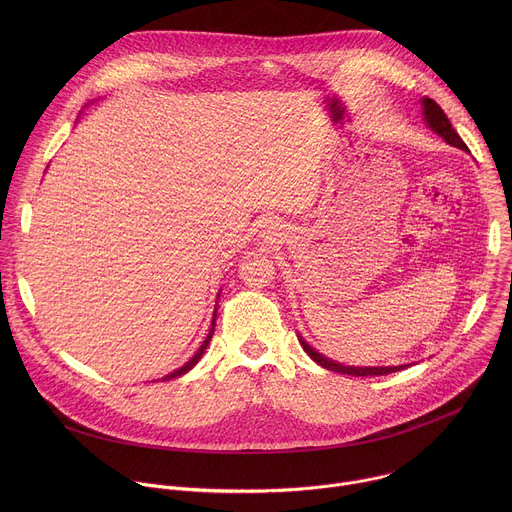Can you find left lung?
<instances>
[{
    "label": "left lung",
    "mask_w": 512,
    "mask_h": 512,
    "mask_svg": "<svg viewBox=\"0 0 512 512\" xmlns=\"http://www.w3.org/2000/svg\"><path fill=\"white\" fill-rule=\"evenodd\" d=\"M423 105V119L425 123L437 133L442 135L450 145H454V148H460L464 152H468V145L462 141V137L458 135V131L452 127L448 115L444 113V109L437 105L433 99H423L421 101ZM304 350L310 354V358L314 362H318L320 367L328 369V371H334V373H342V375H352V377H379V375H389V373H395V371H401L405 369V364H401V367H344V364L340 362H334L326 356H322L318 350H314L308 342H304V338H300Z\"/></svg>",
    "instance_id": "left-lung-1"
}]
</instances>
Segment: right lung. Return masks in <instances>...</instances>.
<instances>
[{
	"label": "right lung",
	"instance_id": "obj_1",
	"mask_svg": "<svg viewBox=\"0 0 512 512\" xmlns=\"http://www.w3.org/2000/svg\"><path fill=\"white\" fill-rule=\"evenodd\" d=\"M214 322H216V312H214V316H212V328H210V332H208V336H206V340L202 342V346L196 350V354L184 364V367H180L178 371H174V373H170V375H166L162 381H170V379H176V377H180V375H184V373H188L194 364L200 360V356L204 354V350H206V346H208V342H210V338H212V332H214Z\"/></svg>",
	"mask_w": 512,
	"mask_h": 512
}]
</instances>
